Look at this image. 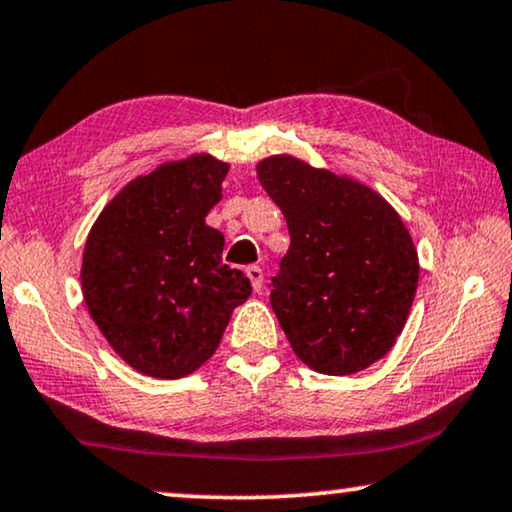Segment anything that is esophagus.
Returning <instances> with one entry per match:
<instances>
[{"instance_id":"esophagus-1","label":"esophagus","mask_w":512,"mask_h":512,"mask_svg":"<svg viewBox=\"0 0 512 512\" xmlns=\"http://www.w3.org/2000/svg\"><path fill=\"white\" fill-rule=\"evenodd\" d=\"M247 277L251 281V286H254V291L258 293L263 288V270L258 268V265H249L247 268Z\"/></svg>"}]
</instances>
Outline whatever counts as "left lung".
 Returning a JSON list of instances; mask_svg holds the SVG:
<instances>
[{
	"mask_svg": "<svg viewBox=\"0 0 512 512\" xmlns=\"http://www.w3.org/2000/svg\"><path fill=\"white\" fill-rule=\"evenodd\" d=\"M256 175L291 235L270 293L288 344L318 374L362 372L395 346L416 298L409 228L379 191L291 154Z\"/></svg>",
	"mask_w": 512,
	"mask_h": 512,
	"instance_id": "obj_1",
	"label": "left lung"
}]
</instances>
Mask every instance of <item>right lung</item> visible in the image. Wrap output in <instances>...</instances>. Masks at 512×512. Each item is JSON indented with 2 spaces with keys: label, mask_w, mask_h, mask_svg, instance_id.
I'll return each instance as SVG.
<instances>
[{
  "label": "right lung",
  "mask_w": 512,
  "mask_h": 512,
  "mask_svg": "<svg viewBox=\"0 0 512 512\" xmlns=\"http://www.w3.org/2000/svg\"><path fill=\"white\" fill-rule=\"evenodd\" d=\"M228 168L207 152L166 161L124 184L87 235L85 305L110 348L140 374L196 372L251 295L249 279L221 263L224 235L205 224Z\"/></svg>",
  "instance_id": "1"
}]
</instances>
